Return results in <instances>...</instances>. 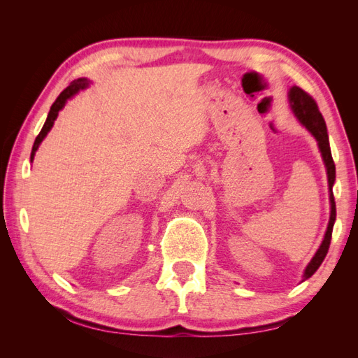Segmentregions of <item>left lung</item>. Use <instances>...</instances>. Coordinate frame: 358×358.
<instances>
[{
  "label": "left lung",
  "instance_id": "left-lung-1",
  "mask_svg": "<svg viewBox=\"0 0 358 358\" xmlns=\"http://www.w3.org/2000/svg\"><path fill=\"white\" fill-rule=\"evenodd\" d=\"M288 101H289L291 110L299 119V122L305 127L317 140L318 149H320L324 166H326V171H327L329 199H330V220H329L327 230H326V234H324V239L318 248V251L315 252V255L312 257L309 264L305 268V273H303V279H301V282H303V280L309 279L313 273L317 272L318 267L324 262V258H326V255L329 252V248H330L333 225L336 221V203H334V197H333V185L336 180V167H334V162L331 158L326 121H324L321 112L318 110V106H317L315 100H313L309 94L300 90L299 86H291L288 91Z\"/></svg>",
  "mask_w": 358,
  "mask_h": 358
}]
</instances>
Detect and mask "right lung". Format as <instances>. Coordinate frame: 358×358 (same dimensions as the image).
<instances>
[{"label": "right lung", "mask_w": 358, "mask_h": 358, "mask_svg": "<svg viewBox=\"0 0 358 358\" xmlns=\"http://www.w3.org/2000/svg\"><path fill=\"white\" fill-rule=\"evenodd\" d=\"M90 83H91V80H88L86 78H80V79H78V80L71 82V85L67 86V88L59 94V96L55 100V103H53L52 107H50L48 119H46L45 125H43L40 134L36 137L34 146H32V150H31V162L34 161V155H36V152H37L38 146L41 145L43 140H45V137L48 136V133L52 129L53 122H55V119L58 117L59 110H62L64 106H66V103H67L70 99H73V96H74L76 94H78L79 91H82V90H85V88H88Z\"/></svg>", "instance_id": "add662e5"}]
</instances>
